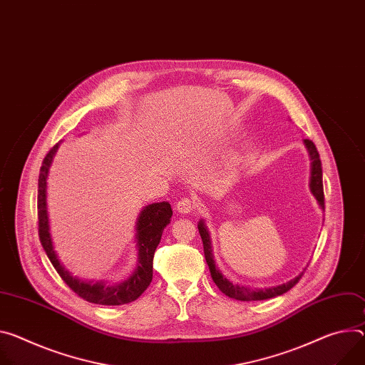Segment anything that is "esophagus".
<instances>
[{
    "mask_svg": "<svg viewBox=\"0 0 365 365\" xmlns=\"http://www.w3.org/2000/svg\"><path fill=\"white\" fill-rule=\"evenodd\" d=\"M193 208H195V204L192 200H189V197H182V200L176 204V210L180 214H189L193 211Z\"/></svg>",
    "mask_w": 365,
    "mask_h": 365,
    "instance_id": "esophagus-1",
    "label": "esophagus"
}]
</instances>
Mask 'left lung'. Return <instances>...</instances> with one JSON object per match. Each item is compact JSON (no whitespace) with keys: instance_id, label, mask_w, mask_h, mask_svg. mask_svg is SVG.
Here are the masks:
<instances>
[{"instance_id":"8db88e82","label":"left lung","mask_w":365,"mask_h":365,"mask_svg":"<svg viewBox=\"0 0 365 365\" xmlns=\"http://www.w3.org/2000/svg\"><path fill=\"white\" fill-rule=\"evenodd\" d=\"M304 147L307 148L309 157L312 160V169H310V192L313 193V196L316 197V201L319 204V207L322 210H324V195H323V173H322V161L317 153L316 145L310 141V140H304ZM197 230H200V235L204 243V253H205V259L210 267V272L212 277V281L215 282V285L220 288L221 292H224L225 295H228L230 298H236V300L240 302H260V300H268V298H274L278 295H282L284 292L289 291L300 278L303 277L304 271L297 275L295 278L289 279L285 284L277 285V287H271V288H252V287H246V285H239V284H233L228 278H225L222 275V272L215 267V260H214V255H212V245H211V236L210 231L207 228V224L204 220H200L197 222Z\"/></svg>"}]
</instances>
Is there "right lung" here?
Returning <instances> with one entry per match:
<instances>
[{"instance_id":"obj_1","label":"right lung","mask_w":365,"mask_h":365,"mask_svg":"<svg viewBox=\"0 0 365 365\" xmlns=\"http://www.w3.org/2000/svg\"><path fill=\"white\" fill-rule=\"evenodd\" d=\"M59 143L53 145L46 157L43 158L41 173H39V189H38V217H39V237L41 243L52 262L53 268L59 277L65 281L78 297L84 298L88 303L102 304V306H122L137 298L148 288L153 281V257L154 252L161 240L164 227L170 222L173 215L172 207L169 202H155L150 204L140 212L135 224V242L138 249V262L137 268L122 282L109 284L105 281H84L74 277L68 269H65L58 255L53 249L49 217H48V204H46V183L49 168L52 160L58 151Z\"/></svg>"}]
</instances>
